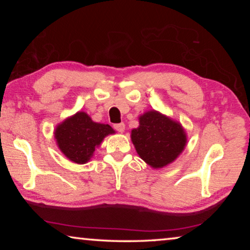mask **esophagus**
<instances>
[{
  "label": "esophagus",
  "instance_id": "34e87169",
  "mask_svg": "<svg viewBox=\"0 0 250 250\" xmlns=\"http://www.w3.org/2000/svg\"><path fill=\"white\" fill-rule=\"evenodd\" d=\"M113 128H115L118 132H124L125 129V125L124 122H121V124H117V125H113Z\"/></svg>",
  "mask_w": 250,
  "mask_h": 250
}]
</instances>
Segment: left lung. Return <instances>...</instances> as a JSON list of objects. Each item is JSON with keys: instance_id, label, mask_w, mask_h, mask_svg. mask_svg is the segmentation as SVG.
Masks as SVG:
<instances>
[{"instance_id": "left-lung-1", "label": "left lung", "mask_w": 250, "mask_h": 250, "mask_svg": "<svg viewBox=\"0 0 250 250\" xmlns=\"http://www.w3.org/2000/svg\"><path fill=\"white\" fill-rule=\"evenodd\" d=\"M140 125L131 132V139L140 158L159 168L174 161L186 143L184 130L177 122L156 111L146 112Z\"/></svg>"}]
</instances>
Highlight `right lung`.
<instances>
[{
  "mask_svg": "<svg viewBox=\"0 0 250 250\" xmlns=\"http://www.w3.org/2000/svg\"><path fill=\"white\" fill-rule=\"evenodd\" d=\"M115 133L109 125L96 124L84 112H77L59 125L55 131L59 149L75 163L89 161L105 135Z\"/></svg>",
  "mask_w": 250,
  "mask_h": 250,
  "instance_id": "1",
  "label": "right lung"
}]
</instances>
